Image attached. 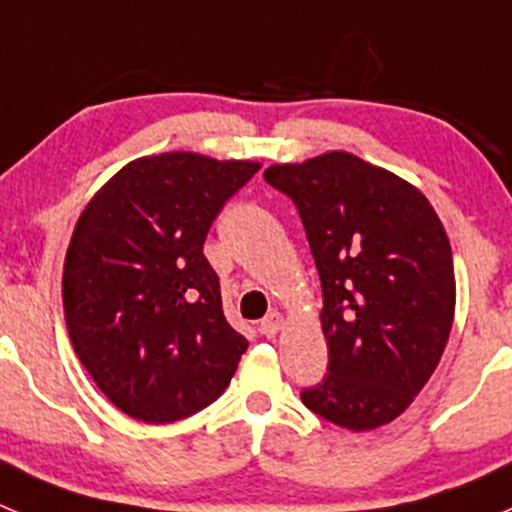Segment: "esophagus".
Instances as JSON below:
<instances>
[{"label": "esophagus", "instance_id": "34e87169", "mask_svg": "<svg viewBox=\"0 0 512 512\" xmlns=\"http://www.w3.org/2000/svg\"><path fill=\"white\" fill-rule=\"evenodd\" d=\"M281 315L276 313V310H273V313H268L266 318L261 320V323H258V330H261V335H266V337H273L278 333V330H281Z\"/></svg>", "mask_w": 512, "mask_h": 512}]
</instances>
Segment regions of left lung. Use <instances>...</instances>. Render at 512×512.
Segmentation results:
<instances>
[{"label": "left lung", "instance_id": "obj_1", "mask_svg": "<svg viewBox=\"0 0 512 512\" xmlns=\"http://www.w3.org/2000/svg\"><path fill=\"white\" fill-rule=\"evenodd\" d=\"M263 177L298 209L323 286L328 374L300 399L352 431L397 419L449 342L456 281L444 226L419 189L350 152Z\"/></svg>", "mask_w": 512, "mask_h": 512}]
</instances>
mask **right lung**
Instances as JSON below:
<instances>
[{
    "label": "right lung",
    "mask_w": 512,
    "mask_h": 512,
    "mask_svg": "<svg viewBox=\"0 0 512 512\" xmlns=\"http://www.w3.org/2000/svg\"><path fill=\"white\" fill-rule=\"evenodd\" d=\"M261 165L165 152L130 162L78 219L63 310L78 360L118 409L170 424L217 402L249 340L221 308L204 239Z\"/></svg>",
    "instance_id": "right-lung-1"
}]
</instances>
